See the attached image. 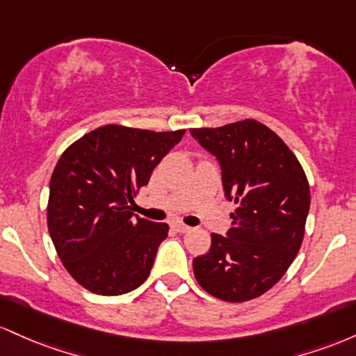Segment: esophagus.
Wrapping results in <instances>:
<instances>
[{
    "instance_id": "34e87169",
    "label": "esophagus",
    "mask_w": 356,
    "mask_h": 356,
    "mask_svg": "<svg viewBox=\"0 0 356 356\" xmlns=\"http://www.w3.org/2000/svg\"><path fill=\"white\" fill-rule=\"evenodd\" d=\"M173 229L177 230V232H179V234H185V232H190V227L185 225V223H181V222H175L173 223Z\"/></svg>"
}]
</instances>
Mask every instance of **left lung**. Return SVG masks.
<instances>
[{"label":"left lung","instance_id":"left-lung-1","mask_svg":"<svg viewBox=\"0 0 356 356\" xmlns=\"http://www.w3.org/2000/svg\"><path fill=\"white\" fill-rule=\"evenodd\" d=\"M217 158L230 213L227 235L211 234L210 250L193 259L198 284L229 302L259 298L293 264L305 237L309 185L293 151L254 121L190 129Z\"/></svg>","mask_w":356,"mask_h":356}]
</instances>
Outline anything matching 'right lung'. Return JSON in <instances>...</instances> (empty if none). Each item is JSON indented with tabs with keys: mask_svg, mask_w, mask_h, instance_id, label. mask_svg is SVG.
<instances>
[{
	"mask_svg": "<svg viewBox=\"0 0 356 356\" xmlns=\"http://www.w3.org/2000/svg\"><path fill=\"white\" fill-rule=\"evenodd\" d=\"M183 134L107 124L60 156L50 179L49 232L65 269L90 293L119 296L149 275L168 225L138 217L129 203Z\"/></svg>",
	"mask_w": 356,
	"mask_h": 356,
	"instance_id": "add662e5",
	"label": "right lung"
}]
</instances>
